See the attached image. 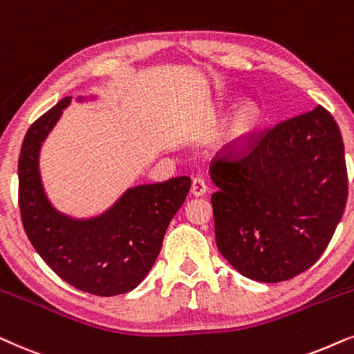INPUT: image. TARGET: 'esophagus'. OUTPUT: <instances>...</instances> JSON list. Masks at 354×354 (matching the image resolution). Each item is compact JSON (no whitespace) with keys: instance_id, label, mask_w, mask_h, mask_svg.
Returning <instances> with one entry per match:
<instances>
[{"instance_id":"esophagus-1","label":"esophagus","mask_w":354,"mask_h":354,"mask_svg":"<svg viewBox=\"0 0 354 354\" xmlns=\"http://www.w3.org/2000/svg\"><path fill=\"white\" fill-rule=\"evenodd\" d=\"M207 191H209V187H207L205 181L202 180V178H194V180H192V186H191L192 196L201 197V196H204Z\"/></svg>"}]
</instances>
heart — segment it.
<instances>
[{"label": "heart", "mask_w": 354, "mask_h": 354, "mask_svg": "<svg viewBox=\"0 0 354 354\" xmlns=\"http://www.w3.org/2000/svg\"><path fill=\"white\" fill-rule=\"evenodd\" d=\"M238 100L230 102L220 110L221 116H226L236 106ZM267 124V113L257 102H246L238 108L232 120L221 134L220 152L226 155H236L248 150L256 144Z\"/></svg>", "instance_id": "1"}]
</instances>
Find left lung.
Masks as SVG:
<instances>
[{"label": "left lung", "instance_id": "1", "mask_svg": "<svg viewBox=\"0 0 354 354\" xmlns=\"http://www.w3.org/2000/svg\"><path fill=\"white\" fill-rule=\"evenodd\" d=\"M210 176L216 248L262 283L314 266L346 205L345 147L320 105L262 133L243 157L212 163Z\"/></svg>", "mask_w": 354, "mask_h": 354}]
</instances>
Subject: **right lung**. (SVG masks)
Here are the masks:
<instances>
[{
  "label": "right lung",
  "instance_id": "add662e5",
  "mask_svg": "<svg viewBox=\"0 0 354 354\" xmlns=\"http://www.w3.org/2000/svg\"><path fill=\"white\" fill-rule=\"evenodd\" d=\"M71 100L64 97L56 103L24 138L17 168L24 230L51 270L74 288L97 296L128 293L157 261L169 221L191 189V178L129 187L110 209L92 218L61 214L46 197L39 155Z\"/></svg>",
  "mask_w": 354,
  "mask_h": 354
}]
</instances>
